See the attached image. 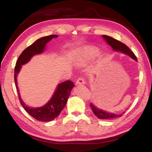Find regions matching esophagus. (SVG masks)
<instances>
[{
    "mask_svg": "<svg viewBox=\"0 0 152 152\" xmlns=\"http://www.w3.org/2000/svg\"><path fill=\"white\" fill-rule=\"evenodd\" d=\"M85 84V81H84V78H82V77L79 78L76 82V85H83V84Z\"/></svg>",
    "mask_w": 152,
    "mask_h": 152,
    "instance_id": "1",
    "label": "esophagus"
}]
</instances>
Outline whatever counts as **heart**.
Wrapping results in <instances>:
<instances>
[{
  "instance_id": "heart-1",
  "label": "heart",
  "mask_w": 152,
  "mask_h": 152,
  "mask_svg": "<svg viewBox=\"0 0 152 152\" xmlns=\"http://www.w3.org/2000/svg\"><path fill=\"white\" fill-rule=\"evenodd\" d=\"M99 50L96 48L84 47L78 51V60L79 61L91 60L99 55Z\"/></svg>"
}]
</instances>
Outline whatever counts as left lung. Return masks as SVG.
Returning <instances> with one entry per match:
<instances>
[{
	"instance_id": "obj_1",
	"label": "left lung",
	"mask_w": 152,
	"mask_h": 152,
	"mask_svg": "<svg viewBox=\"0 0 152 152\" xmlns=\"http://www.w3.org/2000/svg\"><path fill=\"white\" fill-rule=\"evenodd\" d=\"M102 37H103L105 42H106L108 44H109L112 49L115 51H119V52H121L123 54L127 55L129 56L131 58H132L133 60H135L137 61V58L135 56L134 53H133V51H131V50L129 48L127 45L124 43H121L119 41L114 39L111 37H109V36L107 35H102ZM91 109L93 111L94 114L96 115V116L99 118V119H115V118L120 117L122 116V115L124 113H121V114H115V113H110L109 111H107V110H102L99 109V107H97L96 105L94 104L93 103H91L90 104Z\"/></svg>"
}]
</instances>
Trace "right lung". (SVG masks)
Masks as SVG:
<instances>
[{
	"label": "right lung",
	"mask_w": 152,
	"mask_h": 152,
	"mask_svg": "<svg viewBox=\"0 0 152 152\" xmlns=\"http://www.w3.org/2000/svg\"><path fill=\"white\" fill-rule=\"evenodd\" d=\"M58 37V35H51L36 40L33 44L25 49L19 56L15 68V82L20 104L31 116L40 121H51L60 115L61 110L66 106L67 101L70 96L72 89L74 88V84L70 80L58 84L54 93L47 103L42 107H31L25 104L20 97L19 87L17 85V75L19 74L23 65L29 62L33 56L44 52L46 44L53 38Z\"/></svg>",
	"instance_id": "right-lung-1"
}]
</instances>
